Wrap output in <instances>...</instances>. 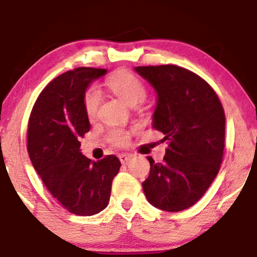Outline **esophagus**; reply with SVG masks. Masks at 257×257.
<instances>
[{"label": "esophagus", "instance_id": "1", "mask_svg": "<svg viewBox=\"0 0 257 257\" xmlns=\"http://www.w3.org/2000/svg\"><path fill=\"white\" fill-rule=\"evenodd\" d=\"M131 158H132L131 155H125V153H122V155H119L120 163H126L128 161H131Z\"/></svg>", "mask_w": 257, "mask_h": 257}]
</instances>
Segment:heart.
<instances>
[{
  "instance_id": "heart-1",
  "label": "heart",
  "mask_w": 257,
  "mask_h": 257,
  "mask_svg": "<svg viewBox=\"0 0 257 257\" xmlns=\"http://www.w3.org/2000/svg\"><path fill=\"white\" fill-rule=\"evenodd\" d=\"M107 87L124 104L135 106L146 96V88L138 76L128 71H120L107 81ZM100 104V93L95 88H90L83 95V108L89 119L95 118ZM131 138V133L123 128H113L108 132V139L114 145H125Z\"/></svg>"
}]
</instances>
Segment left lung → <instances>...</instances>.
<instances>
[{
  "label": "left lung",
  "mask_w": 257,
  "mask_h": 257,
  "mask_svg": "<svg viewBox=\"0 0 257 257\" xmlns=\"http://www.w3.org/2000/svg\"><path fill=\"white\" fill-rule=\"evenodd\" d=\"M134 70L156 91L152 126L163 133L168 144L162 163L149 157L144 193L161 210H185L202 198L219 173L225 147L222 105L204 79L184 67Z\"/></svg>",
  "instance_id": "left-lung-1"
}]
</instances>
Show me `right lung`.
<instances>
[{
  "mask_svg": "<svg viewBox=\"0 0 257 257\" xmlns=\"http://www.w3.org/2000/svg\"><path fill=\"white\" fill-rule=\"evenodd\" d=\"M106 69L77 67L47 85L32 108L28 151L36 172L55 199L70 213L91 216L107 206L112 180L120 162L106 156L91 162L82 155L79 139L89 132L83 95Z\"/></svg>",
  "mask_w": 257,
  "mask_h": 257,
  "instance_id": "1",
  "label": "right lung"
}]
</instances>
